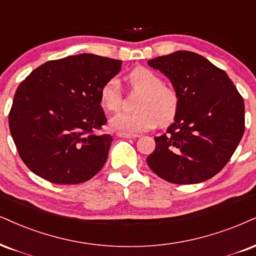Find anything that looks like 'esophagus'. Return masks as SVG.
I'll return each instance as SVG.
<instances>
[{
    "label": "esophagus",
    "instance_id": "1",
    "mask_svg": "<svg viewBox=\"0 0 256 256\" xmlns=\"http://www.w3.org/2000/svg\"><path fill=\"white\" fill-rule=\"evenodd\" d=\"M118 138H136L138 135L136 134H127V133H118Z\"/></svg>",
    "mask_w": 256,
    "mask_h": 256
}]
</instances>
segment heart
Returning <instances> with one entry per match:
<instances>
[{
  "label": "heart",
  "instance_id": "heart-1",
  "mask_svg": "<svg viewBox=\"0 0 256 256\" xmlns=\"http://www.w3.org/2000/svg\"><path fill=\"white\" fill-rule=\"evenodd\" d=\"M129 84L141 92L135 108L138 112H120L110 118L109 124L120 133L135 134L152 129L159 123L166 126L174 120L179 97L173 88L164 85L159 74L146 68H136L128 76ZM100 104L109 112H116L122 103V92L118 78H112L100 92Z\"/></svg>",
  "mask_w": 256,
  "mask_h": 256
}]
</instances>
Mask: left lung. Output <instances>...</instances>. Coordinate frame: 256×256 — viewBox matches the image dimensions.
I'll return each instance as SVG.
<instances>
[{
    "label": "left lung",
    "mask_w": 256,
    "mask_h": 256,
    "mask_svg": "<svg viewBox=\"0 0 256 256\" xmlns=\"http://www.w3.org/2000/svg\"><path fill=\"white\" fill-rule=\"evenodd\" d=\"M179 97L174 122L156 136L150 168L173 184H198L217 174L244 133V103L224 71L197 53L176 51L148 60Z\"/></svg>",
    "instance_id": "8db88e82"
}]
</instances>
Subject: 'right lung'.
I'll use <instances>...</instances> for the list:
<instances>
[{
  "label": "right lung",
  "instance_id": "1",
  "mask_svg": "<svg viewBox=\"0 0 256 256\" xmlns=\"http://www.w3.org/2000/svg\"><path fill=\"white\" fill-rule=\"evenodd\" d=\"M121 60L91 53L42 64L18 85L9 129L22 162L54 184H80L104 166L112 138L100 92L121 71Z\"/></svg>",
  "mask_w": 256,
  "mask_h": 256
}]
</instances>
